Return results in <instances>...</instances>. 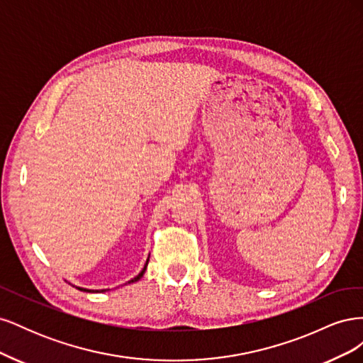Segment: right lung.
<instances>
[{"label": "right lung", "mask_w": 363, "mask_h": 363, "mask_svg": "<svg viewBox=\"0 0 363 363\" xmlns=\"http://www.w3.org/2000/svg\"><path fill=\"white\" fill-rule=\"evenodd\" d=\"M148 260H150V256H148V259H147V263H145V267H144V269H142L139 274H138V276L135 277V279H131L128 283H135V281H138V280H140V277L142 276H144V274H145V269H147V265H148ZM77 289H80V291H84V292H106L104 289L103 291H91V289H84V288H77Z\"/></svg>", "instance_id": "1"}]
</instances>
